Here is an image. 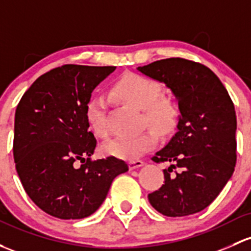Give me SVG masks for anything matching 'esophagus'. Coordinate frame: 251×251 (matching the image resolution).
Returning a JSON list of instances; mask_svg holds the SVG:
<instances>
[{
	"mask_svg": "<svg viewBox=\"0 0 251 251\" xmlns=\"http://www.w3.org/2000/svg\"><path fill=\"white\" fill-rule=\"evenodd\" d=\"M143 165L144 162L142 160H133L128 162V167H130V170H136V168L142 167Z\"/></svg>",
	"mask_w": 251,
	"mask_h": 251,
	"instance_id": "34e87169",
	"label": "esophagus"
}]
</instances>
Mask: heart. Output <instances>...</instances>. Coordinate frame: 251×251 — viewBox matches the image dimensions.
Listing matches in <instances>:
<instances>
[{"label":"heart","mask_w":251,"mask_h":251,"mask_svg":"<svg viewBox=\"0 0 251 251\" xmlns=\"http://www.w3.org/2000/svg\"><path fill=\"white\" fill-rule=\"evenodd\" d=\"M113 95L121 101L142 109L143 123L151 126L160 134H167L178 124V107L171 99L161 96L162 88L157 81L146 75H124L112 89ZM85 119L90 130L96 136L108 134V104L101 97H91L85 105ZM154 131L146 130L134 136L117 137L104 144L103 151L110 156L124 160H134L156 144Z\"/></svg>","instance_id":"heart-1"}]
</instances>
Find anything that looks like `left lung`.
Listing matches in <instances>:
<instances>
[{
	"label": "left lung",
	"mask_w": 251,
	"mask_h": 251,
	"mask_svg": "<svg viewBox=\"0 0 251 251\" xmlns=\"http://www.w3.org/2000/svg\"><path fill=\"white\" fill-rule=\"evenodd\" d=\"M165 84L178 103L176 132L155 152V162L168 161L165 184L148 195L166 216H185L207 208L220 194L236 166L237 119L230 95L205 66L180 57L137 67ZM179 168L176 175L173 170Z\"/></svg>",
	"instance_id": "obj_1"
}]
</instances>
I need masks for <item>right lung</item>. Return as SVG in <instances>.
<instances>
[{
  "label": "right lung",
  "mask_w": 251,
  "mask_h": 251,
  "mask_svg": "<svg viewBox=\"0 0 251 251\" xmlns=\"http://www.w3.org/2000/svg\"><path fill=\"white\" fill-rule=\"evenodd\" d=\"M115 68H54L37 79L18 104L15 168L28 197L49 215L75 220L94 214L115 176L128 171L127 163L114 156L90 160L96 139L89 131L85 105Z\"/></svg>",
  "instance_id": "right-lung-1"
}]
</instances>
